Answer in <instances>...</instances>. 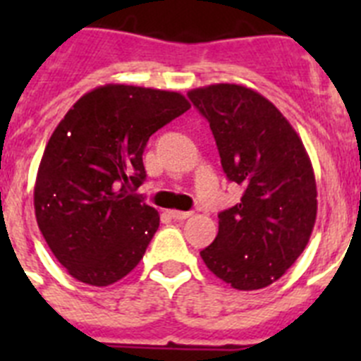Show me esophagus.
Masks as SVG:
<instances>
[{
    "instance_id": "esophagus-1",
    "label": "esophagus",
    "mask_w": 361,
    "mask_h": 361,
    "mask_svg": "<svg viewBox=\"0 0 361 361\" xmlns=\"http://www.w3.org/2000/svg\"><path fill=\"white\" fill-rule=\"evenodd\" d=\"M191 215H193L191 212H177V209H171L170 212V216L173 220H186V219H190Z\"/></svg>"
}]
</instances>
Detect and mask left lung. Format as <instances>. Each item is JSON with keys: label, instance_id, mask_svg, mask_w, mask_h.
<instances>
[{"label": "left lung", "instance_id": "left-lung-1", "mask_svg": "<svg viewBox=\"0 0 361 361\" xmlns=\"http://www.w3.org/2000/svg\"><path fill=\"white\" fill-rule=\"evenodd\" d=\"M209 123L220 162L240 202L219 213L200 251L213 275L240 291L267 288L295 264L317 220V180L304 142L275 104L240 85L188 92Z\"/></svg>", "mask_w": 361, "mask_h": 361}]
</instances>
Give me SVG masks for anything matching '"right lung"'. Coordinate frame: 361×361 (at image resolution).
<instances>
[{
  "instance_id": "add662e5",
  "label": "right lung",
  "mask_w": 361,
  "mask_h": 361,
  "mask_svg": "<svg viewBox=\"0 0 361 361\" xmlns=\"http://www.w3.org/2000/svg\"><path fill=\"white\" fill-rule=\"evenodd\" d=\"M186 110L178 92L104 85L57 124L37 170L34 209L54 257L75 280L104 288L141 262L159 212L128 190L145 180L149 137Z\"/></svg>"
}]
</instances>
